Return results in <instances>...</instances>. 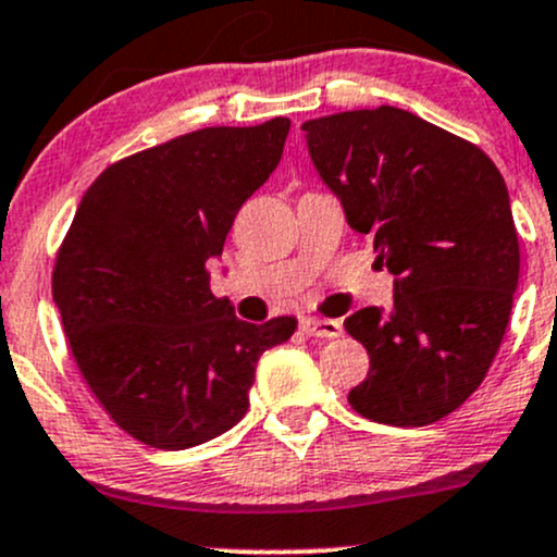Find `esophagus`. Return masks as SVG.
Masks as SVG:
<instances>
[{"label":"esophagus","instance_id":"34e87169","mask_svg":"<svg viewBox=\"0 0 557 557\" xmlns=\"http://www.w3.org/2000/svg\"><path fill=\"white\" fill-rule=\"evenodd\" d=\"M301 330L311 335V338L325 341L341 338V335H344V325H341L338 320H320V317H307V320H301Z\"/></svg>","mask_w":557,"mask_h":557}]
</instances>
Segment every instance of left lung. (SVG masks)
Wrapping results in <instances>:
<instances>
[{
  "mask_svg": "<svg viewBox=\"0 0 557 557\" xmlns=\"http://www.w3.org/2000/svg\"><path fill=\"white\" fill-rule=\"evenodd\" d=\"M301 129L346 222L396 277L391 314L368 307L344 322L370 354L348 405L375 423H436L481 386L510 320L521 248L503 174L473 143L401 108Z\"/></svg>",
  "mask_w": 557,
  "mask_h": 557,
  "instance_id": "left-lung-1",
  "label": "left lung"
}]
</instances>
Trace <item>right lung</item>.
<instances>
[{
	"instance_id": "add662e5",
	"label": "right lung",
	"mask_w": 557,
	"mask_h": 557,
	"mask_svg": "<svg viewBox=\"0 0 557 557\" xmlns=\"http://www.w3.org/2000/svg\"><path fill=\"white\" fill-rule=\"evenodd\" d=\"M290 121L209 126L110 163L78 203L52 269L76 368L113 423L187 449L248 409L256 362L293 317L237 320L211 293L237 211L277 169Z\"/></svg>"
}]
</instances>
